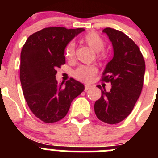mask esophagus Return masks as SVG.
Listing matches in <instances>:
<instances>
[{
    "label": "esophagus",
    "mask_w": 158,
    "mask_h": 158,
    "mask_svg": "<svg viewBox=\"0 0 158 158\" xmlns=\"http://www.w3.org/2000/svg\"><path fill=\"white\" fill-rule=\"evenodd\" d=\"M92 86L90 85H85V91H87V90H89V89H91Z\"/></svg>",
    "instance_id": "obj_1"
}]
</instances>
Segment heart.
Masks as SVG:
<instances>
[{
	"mask_svg": "<svg viewBox=\"0 0 158 158\" xmlns=\"http://www.w3.org/2000/svg\"><path fill=\"white\" fill-rule=\"evenodd\" d=\"M83 41L93 49L95 52H97L99 58H104V54L100 51L104 47V40L95 32H90L83 37ZM75 55V44L73 42H69L65 47V56L68 60H72ZM96 73V68L94 65H81L74 71L73 76L79 80L89 81Z\"/></svg>",
	"mask_w": 158,
	"mask_h": 158,
	"instance_id": "1",
	"label": "heart"
}]
</instances>
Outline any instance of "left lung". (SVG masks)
<instances>
[{
  "mask_svg": "<svg viewBox=\"0 0 158 158\" xmlns=\"http://www.w3.org/2000/svg\"><path fill=\"white\" fill-rule=\"evenodd\" d=\"M111 41L113 58L106 65L102 80L111 82L109 92L101 90L95 102L96 117L108 124L121 122L131 114L142 92L146 71L144 58L135 42L122 31L107 27L103 30Z\"/></svg>",
  "mask_w": 158,
  "mask_h": 158,
  "instance_id": "obj_1",
  "label": "left lung"
}]
</instances>
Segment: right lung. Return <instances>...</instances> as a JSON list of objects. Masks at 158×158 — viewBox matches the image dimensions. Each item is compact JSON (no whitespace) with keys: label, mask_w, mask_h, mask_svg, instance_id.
Here are the masks:
<instances>
[{"label":"right lung","mask_w":158,"mask_h":158,"mask_svg":"<svg viewBox=\"0 0 158 158\" xmlns=\"http://www.w3.org/2000/svg\"><path fill=\"white\" fill-rule=\"evenodd\" d=\"M84 28H43L28 37L20 54V82L32 113L47 123L66 115L73 99L85 85L73 78L58 82L57 68L65 63V47Z\"/></svg>","instance_id":"obj_1"}]
</instances>
